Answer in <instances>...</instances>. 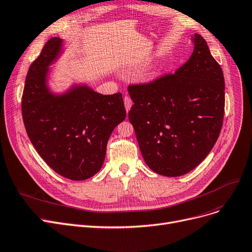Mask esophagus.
I'll return each mask as SVG.
<instances>
[{"label":"esophagus","mask_w":252,"mask_h":252,"mask_svg":"<svg viewBox=\"0 0 252 252\" xmlns=\"http://www.w3.org/2000/svg\"><path fill=\"white\" fill-rule=\"evenodd\" d=\"M124 102H125L126 110V112H128L130 107H132V105H133V102H132V100H130V97L127 96V95H126V96L124 97Z\"/></svg>","instance_id":"esophagus-1"}]
</instances>
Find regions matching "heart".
Wrapping results in <instances>:
<instances>
[{
	"instance_id": "obj_1",
	"label": "heart",
	"mask_w": 252,
	"mask_h": 252,
	"mask_svg": "<svg viewBox=\"0 0 252 252\" xmlns=\"http://www.w3.org/2000/svg\"><path fill=\"white\" fill-rule=\"evenodd\" d=\"M160 72H161V68H160V67L155 68V69H153V70L149 73V75H148L149 79H156L157 77H158V75L160 74Z\"/></svg>"
}]
</instances>
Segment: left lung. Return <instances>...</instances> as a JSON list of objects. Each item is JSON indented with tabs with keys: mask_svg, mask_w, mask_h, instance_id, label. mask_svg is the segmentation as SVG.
Wrapping results in <instances>:
<instances>
[{
	"mask_svg": "<svg viewBox=\"0 0 252 252\" xmlns=\"http://www.w3.org/2000/svg\"><path fill=\"white\" fill-rule=\"evenodd\" d=\"M189 60L175 74L147 84L129 85L128 112L147 166L177 177L206 158L220 134L224 78L205 39L194 34Z\"/></svg>",
	"mask_w": 252,
	"mask_h": 252,
	"instance_id": "1",
	"label": "left lung"
}]
</instances>
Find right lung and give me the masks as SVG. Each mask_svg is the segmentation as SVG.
I'll return each mask as SVG.
<instances>
[{"label":"right lung","instance_id":"obj_1","mask_svg":"<svg viewBox=\"0 0 252 252\" xmlns=\"http://www.w3.org/2000/svg\"><path fill=\"white\" fill-rule=\"evenodd\" d=\"M63 53V40L49 39L29 69L21 102L28 136L40 157L62 176L93 177L103 166L109 137L124 122L123 94H102L86 84L62 94L48 85L49 65Z\"/></svg>","mask_w":252,"mask_h":252}]
</instances>
